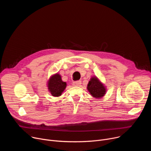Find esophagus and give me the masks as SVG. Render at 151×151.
<instances>
[{"instance_id":"esophagus-1","label":"esophagus","mask_w":151,"mask_h":151,"mask_svg":"<svg viewBox=\"0 0 151 151\" xmlns=\"http://www.w3.org/2000/svg\"><path fill=\"white\" fill-rule=\"evenodd\" d=\"M81 85V81H78L73 82V86H76V87H79Z\"/></svg>"}]
</instances>
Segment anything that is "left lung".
I'll use <instances>...</instances> for the list:
<instances>
[{
    "label": "left lung",
    "instance_id": "1",
    "mask_svg": "<svg viewBox=\"0 0 151 151\" xmlns=\"http://www.w3.org/2000/svg\"><path fill=\"white\" fill-rule=\"evenodd\" d=\"M87 89L91 96L96 99H100L106 94V88L97 77H92L87 85Z\"/></svg>",
    "mask_w": 151,
    "mask_h": 151
}]
</instances>
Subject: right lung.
I'll return each mask as SVG.
<instances>
[{
    "instance_id": "right-lung-1",
    "label": "right lung",
    "mask_w": 151,
    "mask_h": 151,
    "mask_svg": "<svg viewBox=\"0 0 151 151\" xmlns=\"http://www.w3.org/2000/svg\"><path fill=\"white\" fill-rule=\"evenodd\" d=\"M66 85V82L61 80V76L56 73L50 78L48 82V87L49 91L52 96L58 97L61 95V93L65 90Z\"/></svg>"
}]
</instances>
